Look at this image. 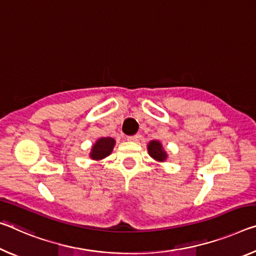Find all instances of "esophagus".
Here are the masks:
<instances>
[{
  "label": "esophagus",
  "mask_w": 256,
  "mask_h": 256,
  "mask_svg": "<svg viewBox=\"0 0 256 256\" xmlns=\"http://www.w3.org/2000/svg\"><path fill=\"white\" fill-rule=\"evenodd\" d=\"M139 136H128V141L130 142H138L139 141Z\"/></svg>",
  "instance_id": "esophagus-1"
}]
</instances>
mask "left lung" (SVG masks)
I'll use <instances>...</instances> for the list:
<instances>
[{"mask_svg":"<svg viewBox=\"0 0 256 256\" xmlns=\"http://www.w3.org/2000/svg\"><path fill=\"white\" fill-rule=\"evenodd\" d=\"M147 149H148V154L149 156L155 160L158 163H164V162L168 160V152L164 149L163 144H162L160 141L158 140H152L149 141V144H147Z\"/></svg>","mask_w":256,"mask_h":256,"instance_id":"left-lung-1","label":"left lung"}]
</instances>
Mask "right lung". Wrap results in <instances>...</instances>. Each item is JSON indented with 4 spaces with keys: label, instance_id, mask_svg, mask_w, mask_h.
<instances>
[{
    "label": "right lung",
    "instance_id": "add662e5",
    "mask_svg": "<svg viewBox=\"0 0 256 256\" xmlns=\"http://www.w3.org/2000/svg\"><path fill=\"white\" fill-rule=\"evenodd\" d=\"M115 144H116L115 139H112L110 136L99 138V139L92 144L91 152H90V158L96 162L104 160V158L108 157L112 152Z\"/></svg>",
    "mask_w": 256,
    "mask_h": 256
}]
</instances>
